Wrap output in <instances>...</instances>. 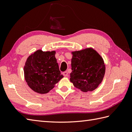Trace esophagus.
<instances>
[{"label": "esophagus", "instance_id": "1", "mask_svg": "<svg viewBox=\"0 0 132 132\" xmlns=\"http://www.w3.org/2000/svg\"><path fill=\"white\" fill-rule=\"evenodd\" d=\"M62 74L64 75V77H68V71H64V72H63Z\"/></svg>", "mask_w": 132, "mask_h": 132}]
</instances>
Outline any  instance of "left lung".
<instances>
[{"instance_id":"1","label":"left lung","mask_w":132,"mask_h":132,"mask_svg":"<svg viewBox=\"0 0 132 132\" xmlns=\"http://www.w3.org/2000/svg\"><path fill=\"white\" fill-rule=\"evenodd\" d=\"M102 57L92 48L72 53L70 80L75 87L92 91L102 82L105 74Z\"/></svg>"}]
</instances>
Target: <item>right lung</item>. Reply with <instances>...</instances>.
I'll use <instances>...</instances> for the list:
<instances>
[{
	"label": "right lung",
	"instance_id": "obj_1",
	"mask_svg": "<svg viewBox=\"0 0 132 132\" xmlns=\"http://www.w3.org/2000/svg\"><path fill=\"white\" fill-rule=\"evenodd\" d=\"M55 54V51L45 52L39 50L28 58L24 67L25 79L34 91L47 93L63 77Z\"/></svg>",
	"mask_w": 132,
	"mask_h": 132
}]
</instances>
